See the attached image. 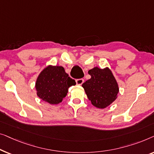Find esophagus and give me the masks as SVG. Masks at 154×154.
Returning a JSON list of instances; mask_svg holds the SVG:
<instances>
[{
    "instance_id": "obj_1",
    "label": "esophagus",
    "mask_w": 154,
    "mask_h": 154,
    "mask_svg": "<svg viewBox=\"0 0 154 154\" xmlns=\"http://www.w3.org/2000/svg\"><path fill=\"white\" fill-rule=\"evenodd\" d=\"M84 80L83 79H78L76 80V83L77 85H82L84 83Z\"/></svg>"
}]
</instances>
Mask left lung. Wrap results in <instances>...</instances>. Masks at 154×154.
Here are the masks:
<instances>
[{"instance_id": "1", "label": "left lung", "mask_w": 154, "mask_h": 154, "mask_svg": "<svg viewBox=\"0 0 154 154\" xmlns=\"http://www.w3.org/2000/svg\"><path fill=\"white\" fill-rule=\"evenodd\" d=\"M88 73L91 77L82 84V87L93 105L105 109L117 98L119 91L117 82L108 67H94Z\"/></svg>"}]
</instances>
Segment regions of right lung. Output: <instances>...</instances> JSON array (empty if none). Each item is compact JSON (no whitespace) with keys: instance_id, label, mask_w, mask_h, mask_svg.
<instances>
[{"instance_id":"add662e5","label":"right lung","mask_w":154,"mask_h":154,"mask_svg":"<svg viewBox=\"0 0 154 154\" xmlns=\"http://www.w3.org/2000/svg\"><path fill=\"white\" fill-rule=\"evenodd\" d=\"M75 84L63 67L49 65L39 74L35 87L39 98L51 105H56L66 96L68 88Z\"/></svg>"}]
</instances>
